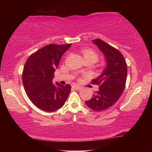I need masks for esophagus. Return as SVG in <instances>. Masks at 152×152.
<instances>
[{
    "instance_id": "obj_1",
    "label": "esophagus",
    "mask_w": 152,
    "mask_h": 152,
    "mask_svg": "<svg viewBox=\"0 0 152 152\" xmlns=\"http://www.w3.org/2000/svg\"><path fill=\"white\" fill-rule=\"evenodd\" d=\"M73 88L75 89V90H81V89L82 88V87L79 86V85H73Z\"/></svg>"
}]
</instances>
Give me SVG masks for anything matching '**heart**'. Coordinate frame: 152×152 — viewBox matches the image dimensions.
Instances as JSON below:
<instances>
[{"label":"heart","instance_id":"b5f03b06","mask_svg":"<svg viewBox=\"0 0 152 152\" xmlns=\"http://www.w3.org/2000/svg\"><path fill=\"white\" fill-rule=\"evenodd\" d=\"M84 60L92 59L94 61H96L97 59V55L95 51L91 49H84L82 51Z\"/></svg>","mask_w":152,"mask_h":152}]
</instances>
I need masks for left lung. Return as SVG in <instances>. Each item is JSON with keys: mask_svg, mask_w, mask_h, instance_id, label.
<instances>
[{"mask_svg": "<svg viewBox=\"0 0 152 152\" xmlns=\"http://www.w3.org/2000/svg\"><path fill=\"white\" fill-rule=\"evenodd\" d=\"M92 41L104 56L106 66L102 72L93 80L92 84L98 85L99 90L85 102L90 109L101 111L113 106L121 96L126 84L127 65L118 50L99 39Z\"/></svg>", "mask_w": 152, "mask_h": 152, "instance_id": "obj_1", "label": "left lung"}]
</instances>
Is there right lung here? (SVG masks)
Masks as SVG:
<instances>
[{"instance_id": "right-lung-1", "label": "right lung", "mask_w": 152, "mask_h": 152, "mask_svg": "<svg viewBox=\"0 0 152 152\" xmlns=\"http://www.w3.org/2000/svg\"><path fill=\"white\" fill-rule=\"evenodd\" d=\"M71 44H50L31 55L22 74L23 84L31 102L44 111L53 112L65 104L71 86L53 83L54 72Z\"/></svg>"}]
</instances>
